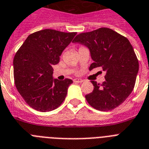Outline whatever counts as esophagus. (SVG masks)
<instances>
[{
  "label": "esophagus",
  "instance_id": "1",
  "mask_svg": "<svg viewBox=\"0 0 149 149\" xmlns=\"http://www.w3.org/2000/svg\"><path fill=\"white\" fill-rule=\"evenodd\" d=\"M73 82H74V83H83V80L82 79L77 78V79H73Z\"/></svg>",
  "mask_w": 149,
  "mask_h": 149
}]
</instances>
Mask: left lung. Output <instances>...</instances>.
<instances>
[{"mask_svg": "<svg viewBox=\"0 0 149 149\" xmlns=\"http://www.w3.org/2000/svg\"><path fill=\"white\" fill-rule=\"evenodd\" d=\"M72 42L89 48L93 60L89 70L102 67L106 72L101 85L92 81L93 91L85 96L88 103L104 112L120 106L133 90L139 72V60L129 40L112 29L101 27L79 33Z\"/></svg>", "mask_w": 149, "mask_h": 149, "instance_id": "obj_1", "label": "left lung"}]
</instances>
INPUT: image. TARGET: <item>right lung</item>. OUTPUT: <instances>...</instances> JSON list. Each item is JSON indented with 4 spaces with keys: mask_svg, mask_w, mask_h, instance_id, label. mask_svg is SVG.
<instances>
[{
    "mask_svg": "<svg viewBox=\"0 0 149 149\" xmlns=\"http://www.w3.org/2000/svg\"><path fill=\"white\" fill-rule=\"evenodd\" d=\"M77 33L45 29L31 33L14 58V83L24 101L40 112L56 109L62 104L72 79L53 78L54 65Z\"/></svg>",
    "mask_w": 149,
    "mask_h": 149,
    "instance_id": "right-lung-1",
    "label": "right lung"
}]
</instances>
